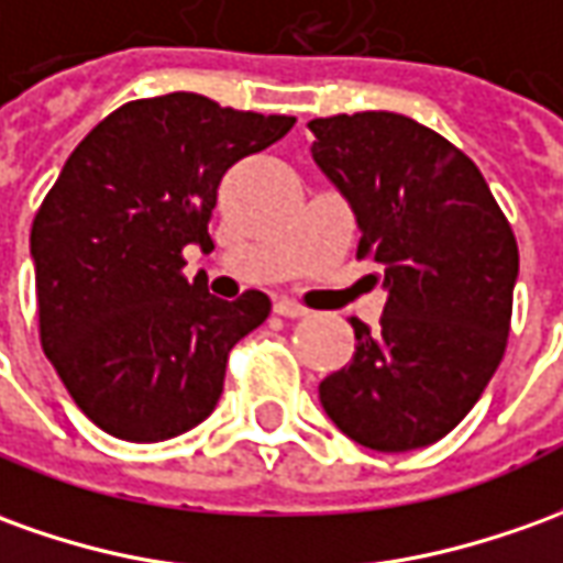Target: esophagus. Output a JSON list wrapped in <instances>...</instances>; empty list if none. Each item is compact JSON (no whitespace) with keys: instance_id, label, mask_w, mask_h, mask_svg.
<instances>
[{"instance_id":"esophagus-1","label":"esophagus","mask_w":563,"mask_h":563,"mask_svg":"<svg viewBox=\"0 0 563 563\" xmlns=\"http://www.w3.org/2000/svg\"><path fill=\"white\" fill-rule=\"evenodd\" d=\"M273 309H275V316H285V319H303L306 316V306L294 303V300H288V297H278Z\"/></svg>"}]
</instances>
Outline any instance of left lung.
I'll use <instances>...</instances> for the list:
<instances>
[{
	"label": "left lung",
	"instance_id": "1",
	"mask_svg": "<svg viewBox=\"0 0 563 563\" xmlns=\"http://www.w3.org/2000/svg\"><path fill=\"white\" fill-rule=\"evenodd\" d=\"M312 158L355 211L358 257L383 266L379 328L321 379L336 429L383 453L435 444L503 362L518 242L478 165L398 112L312 119Z\"/></svg>",
	"mask_w": 563,
	"mask_h": 563
}]
</instances>
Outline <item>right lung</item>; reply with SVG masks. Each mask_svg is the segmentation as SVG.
Instances as JSON below:
<instances>
[{"mask_svg": "<svg viewBox=\"0 0 563 563\" xmlns=\"http://www.w3.org/2000/svg\"><path fill=\"white\" fill-rule=\"evenodd\" d=\"M294 122L174 91L110 112L67 158L30 232L38 340L103 432L165 441L214 410L230 349L273 303L186 282L184 247H211L223 174Z\"/></svg>", "mask_w": 563, "mask_h": 563, "instance_id": "right-lung-1", "label": "right lung"}]
</instances>
